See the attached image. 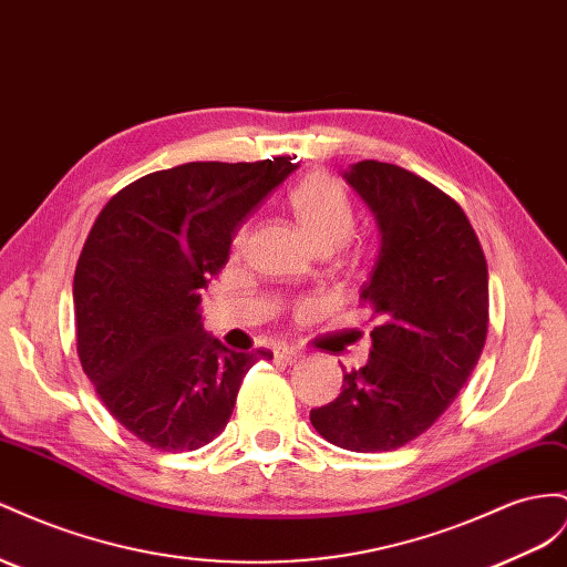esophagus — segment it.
<instances>
[{"label": "esophagus", "instance_id": "esophagus-1", "mask_svg": "<svg viewBox=\"0 0 567 567\" xmlns=\"http://www.w3.org/2000/svg\"><path fill=\"white\" fill-rule=\"evenodd\" d=\"M274 358H277L279 362H286V364H293V362H298L302 355L298 353V350H293V348H277L274 350Z\"/></svg>", "mask_w": 567, "mask_h": 567}]
</instances>
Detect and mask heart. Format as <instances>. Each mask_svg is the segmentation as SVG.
Listing matches in <instances>:
<instances>
[{
	"mask_svg": "<svg viewBox=\"0 0 567 567\" xmlns=\"http://www.w3.org/2000/svg\"><path fill=\"white\" fill-rule=\"evenodd\" d=\"M288 207L317 252L336 250L353 231V207H350L346 193L324 174L305 176L288 193ZM246 238L248 226H240L234 236V248L240 250L246 246Z\"/></svg>",
	"mask_w": 567,
	"mask_h": 567,
	"instance_id": "b5f03b06",
	"label": "heart"
}]
</instances>
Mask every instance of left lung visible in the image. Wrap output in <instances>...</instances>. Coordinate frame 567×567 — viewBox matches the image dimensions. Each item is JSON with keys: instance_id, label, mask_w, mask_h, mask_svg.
<instances>
[{"instance_id": "8db88e82", "label": "left lung", "mask_w": 567, "mask_h": 567, "mask_svg": "<svg viewBox=\"0 0 567 567\" xmlns=\"http://www.w3.org/2000/svg\"><path fill=\"white\" fill-rule=\"evenodd\" d=\"M343 178L379 228L360 302L377 327L370 360L343 374L310 422L355 453L405 446L449 410L477 364L488 329V271L465 212L403 166L364 159Z\"/></svg>"}]
</instances>
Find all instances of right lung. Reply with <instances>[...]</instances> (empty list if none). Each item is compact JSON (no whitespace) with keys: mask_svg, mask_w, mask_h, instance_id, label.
I'll return each instance as SVG.
<instances>
[{"mask_svg":"<svg viewBox=\"0 0 567 567\" xmlns=\"http://www.w3.org/2000/svg\"><path fill=\"white\" fill-rule=\"evenodd\" d=\"M296 159V157H293ZM290 157L188 162L104 205L73 277L75 346L112 417L159 451H195L231 417L265 348L236 353L203 329V288L238 228L296 172Z\"/></svg>","mask_w":567,"mask_h":567,"instance_id":"1","label":"right lung"}]
</instances>
